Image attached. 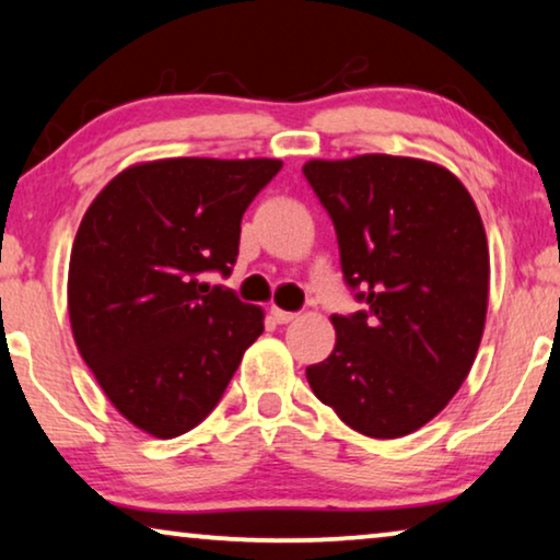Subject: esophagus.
Here are the masks:
<instances>
[{"label":"esophagus","instance_id":"obj_1","mask_svg":"<svg viewBox=\"0 0 560 560\" xmlns=\"http://www.w3.org/2000/svg\"><path fill=\"white\" fill-rule=\"evenodd\" d=\"M270 317L275 323L285 325V323H292L298 317V313H290V310H280V307H270Z\"/></svg>","mask_w":560,"mask_h":560}]
</instances>
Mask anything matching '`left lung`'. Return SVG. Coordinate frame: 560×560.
I'll list each match as a JSON object with an SVG mask.
<instances>
[{"mask_svg": "<svg viewBox=\"0 0 560 560\" xmlns=\"http://www.w3.org/2000/svg\"><path fill=\"white\" fill-rule=\"evenodd\" d=\"M305 177L338 235L365 310L332 315L335 348L305 370L342 423L368 438L416 433L448 406L483 338L488 240L451 170L418 158L310 160Z\"/></svg>", "mask_w": 560, "mask_h": 560, "instance_id": "obj_1", "label": "left lung"}]
</instances>
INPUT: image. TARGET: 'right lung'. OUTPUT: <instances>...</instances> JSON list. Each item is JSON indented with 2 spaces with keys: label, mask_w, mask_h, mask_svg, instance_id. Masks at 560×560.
Instances as JSON below:
<instances>
[{
  "label": "right lung",
  "mask_w": 560,
  "mask_h": 560,
  "mask_svg": "<svg viewBox=\"0 0 560 560\" xmlns=\"http://www.w3.org/2000/svg\"><path fill=\"white\" fill-rule=\"evenodd\" d=\"M280 160L167 158L112 177L77 230L67 310L112 406L154 438H177L218 406L262 307L202 278H228L247 205Z\"/></svg>",
  "instance_id": "obj_1"
}]
</instances>
